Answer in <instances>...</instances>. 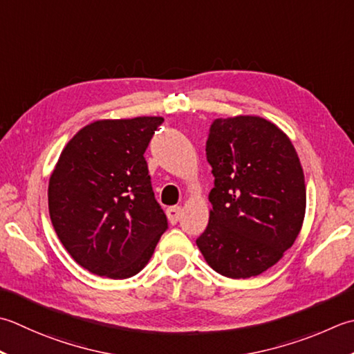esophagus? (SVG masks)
I'll list each match as a JSON object with an SVG mask.
<instances>
[{"label":"esophagus","mask_w":354,"mask_h":354,"mask_svg":"<svg viewBox=\"0 0 354 354\" xmlns=\"http://www.w3.org/2000/svg\"><path fill=\"white\" fill-rule=\"evenodd\" d=\"M183 214V209L179 205H173L170 209H167V218L170 221V224H176L179 218H181Z\"/></svg>","instance_id":"1"}]
</instances>
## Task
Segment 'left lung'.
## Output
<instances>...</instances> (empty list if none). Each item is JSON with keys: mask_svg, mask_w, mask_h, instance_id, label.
<instances>
[{"mask_svg": "<svg viewBox=\"0 0 354 354\" xmlns=\"http://www.w3.org/2000/svg\"><path fill=\"white\" fill-rule=\"evenodd\" d=\"M214 187L196 245L214 272L245 279L273 267L306 216L304 170L290 138L261 116L214 120L205 147Z\"/></svg>", "mask_w": 354, "mask_h": 354, "instance_id": "left-lung-1", "label": "left lung"}]
</instances>
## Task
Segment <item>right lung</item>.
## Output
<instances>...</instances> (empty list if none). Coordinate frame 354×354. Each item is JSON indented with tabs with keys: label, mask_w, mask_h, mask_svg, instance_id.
Returning <instances> with one entry per match:
<instances>
[{
	"label": "right lung",
	"mask_w": 354,
	"mask_h": 354,
	"mask_svg": "<svg viewBox=\"0 0 354 354\" xmlns=\"http://www.w3.org/2000/svg\"><path fill=\"white\" fill-rule=\"evenodd\" d=\"M162 121H93L61 151L48 179V213L61 244L90 273L131 278L167 230L144 158Z\"/></svg>",
	"instance_id": "obj_1"
}]
</instances>
